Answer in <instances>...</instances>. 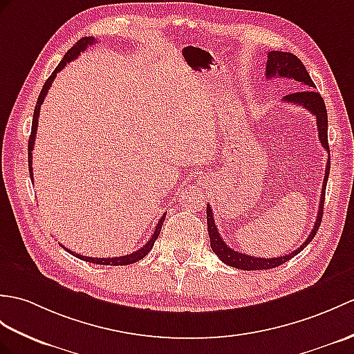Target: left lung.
<instances>
[{"label": "left lung", "mask_w": 354, "mask_h": 354, "mask_svg": "<svg viewBox=\"0 0 354 354\" xmlns=\"http://www.w3.org/2000/svg\"><path fill=\"white\" fill-rule=\"evenodd\" d=\"M267 68H266V78H291L299 81V83L303 86V92H295L291 95H286L283 97L285 102L300 105L303 109H306L309 113H312L317 119V128H318V137L319 142H322L323 147L327 151V153L330 155V151H328V142H327V110H326V104L324 100L322 97L317 90L314 81L310 80L309 73L306 71L303 63L297 59V55H294L291 53H283V51H270L267 55ZM330 160V158H328ZM328 171H330V161H327L326 164V176H324V183L322 188V199H319V208H318V214H317V221L314 227H312V232L306 238V241L303 243L299 249H295L292 253L285 254V257H277V258H257V257H250V254L240 253L236 250H232L229 245L221 240V236L218 234V229L216 226L214 217H212V211L211 207L208 205L207 207V223H208V234H209V241H211V249L214 252L217 257L221 259V262L225 264L240 268V270H268V268H274L282 266L283 262L290 261L294 258L295 254H299L306 245L314 240V236L317 235V231L319 225H322V218H323V207H324V196H326V185H327V178H328Z\"/></svg>", "instance_id": "8db88e82"}]
</instances>
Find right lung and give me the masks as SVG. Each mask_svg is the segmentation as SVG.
I'll use <instances>...</instances> for the list:
<instances>
[{
  "mask_svg": "<svg viewBox=\"0 0 354 354\" xmlns=\"http://www.w3.org/2000/svg\"><path fill=\"white\" fill-rule=\"evenodd\" d=\"M95 42V39L93 37H83V39H80L78 42L73 45L68 53L64 54V57H63V60L60 62V64L57 66V68L54 69V72L51 73V77H49L48 80H46V83L44 84V88L40 90V95H39V97H37V102H36V109H35V114H32V125H31V136H30V138H28V170H30V178L32 179V166H31V161H32V146H35V138H36V131H37V123H39V113H40V105L44 104V101H45V96H46V93H48V90L51 88V84H53V81L55 80V77H57V73H59L66 64H68L69 62H72V60H75L77 57L84 51V49L88 46V45H92ZM164 218H166V214H162L161 216V218H160V221H158V225L155 226V229H153V234H152V236L149 238V241H147L142 249H138L137 252H134V253H129V254H125V257H114V258H92V257H83V254H80V253H75V252H72V250H69V249H66V248H63V249H66L68 250L71 254H73V257H77V258H80V259H83V261H87V262H92V264H101V266H129V264H134V262H137V261H140V259H143L147 253L151 252V249L153 248V243H155V240H157L158 238V235H160V232H161V227H162V221H164Z\"/></svg>",
  "mask_w": 354,
  "mask_h": 354,
  "instance_id": "add662e5",
  "label": "right lung"
}]
</instances>
